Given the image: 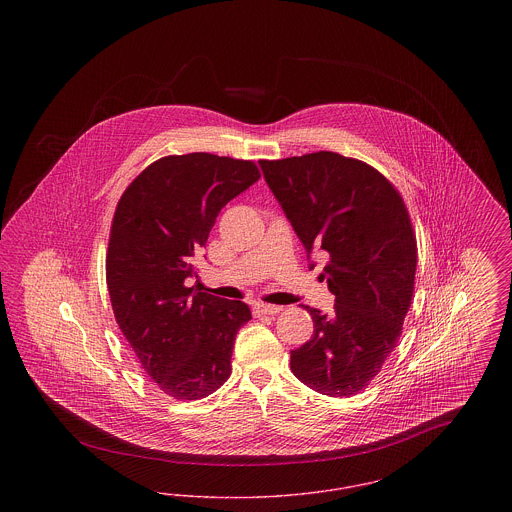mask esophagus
I'll return each instance as SVG.
<instances>
[{
    "mask_svg": "<svg viewBox=\"0 0 512 512\" xmlns=\"http://www.w3.org/2000/svg\"><path fill=\"white\" fill-rule=\"evenodd\" d=\"M282 309L284 307H280V305H268V303H255V307H253L255 315H278Z\"/></svg>",
    "mask_w": 512,
    "mask_h": 512,
    "instance_id": "34e87169",
    "label": "esophagus"
}]
</instances>
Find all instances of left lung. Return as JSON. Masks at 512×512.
<instances>
[{"mask_svg":"<svg viewBox=\"0 0 512 512\" xmlns=\"http://www.w3.org/2000/svg\"><path fill=\"white\" fill-rule=\"evenodd\" d=\"M268 188L311 253H322L334 313L303 307L313 338L292 351V372L330 397L365 390L401 336L411 307L416 238L403 197L359 159L317 151L261 161Z\"/></svg>","mask_w":512,"mask_h":512,"instance_id":"1","label":"left lung"}]
</instances>
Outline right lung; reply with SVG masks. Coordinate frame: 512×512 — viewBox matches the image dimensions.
Listing matches in <instances>:
<instances>
[{
	"instance_id": "1",
	"label": "right lung",
	"mask_w": 512,
	"mask_h": 512,
	"mask_svg": "<svg viewBox=\"0 0 512 512\" xmlns=\"http://www.w3.org/2000/svg\"><path fill=\"white\" fill-rule=\"evenodd\" d=\"M261 178L253 161L169 155L124 190L111 224L107 288L113 313L147 376L174 399H201L232 372L244 301L195 292L194 257L220 209Z\"/></svg>"
}]
</instances>
